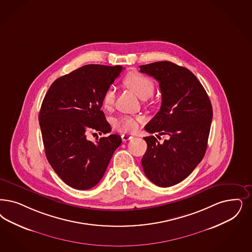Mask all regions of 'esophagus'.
I'll return each instance as SVG.
<instances>
[{"instance_id": "1", "label": "esophagus", "mask_w": 252, "mask_h": 252, "mask_svg": "<svg viewBox=\"0 0 252 252\" xmlns=\"http://www.w3.org/2000/svg\"><path fill=\"white\" fill-rule=\"evenodd\" d=\"M122 140L123 141H127V140H129V139H132L133 137L132 136H129V135H126V134H123L121 136Z\"/></svg>"}]
</instances>
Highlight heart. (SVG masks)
<instances>
[{"mask_svg":"<svg viewBox=\"0 0 252 252\" xmlns=\"http://www.w3.org/2000/svg\"><path fill=\"white\" fill-rule=\"evenodd\" d=\"M125 85L134 91L140 98L145 99L153 95L155 85L152 79L139 72H131L124 81ZM115 101V92L112 87L108 88L102 95V104L105 108H111ZM143 121L141 116L124 115L114 122L115 128L120 132H134L139 127V124Z\"/></svg>","mask_w":252,"mask_h":252,"instance_id":"1","label":"heart"}]
</instances>
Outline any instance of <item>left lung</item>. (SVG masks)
Wrapping results in <instances>:
<instances>
[{
    "instance_id": "1",
    "label": "left lung",
    "mask_w": 252,
    "mask_h": 252,
    "mask_svg": "<svg viewBox=\"0 0 252 252\" xmlns=\"http://www.w3.org/2000/svg\"><path fill=\"white\" fill-rule=\"evenodd\" d=\"M139 68L158 81L162 94L161 108L145 130L169 137L163 143L154 136L144 138L147 151L142 167L157 186H173L186 179L205 156L213 115L211 102L198 79L184 67L160 61Z\"/></svg>"
}]
</instances>
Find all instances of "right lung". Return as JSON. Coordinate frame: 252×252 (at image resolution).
Masks as SVG:
<instances>
[{"label": "right lung", "instance_id": "obj_1", "mask_svg": "<svg viewBox=\"0 0 252 252\" xmlns=\"http://www.w3.org/2000/svg\"><path fill=\"white\" fill-rule=\"evenodd\" d=\"M122 69V66L85 65L57 79L44 95L39 123L45 156L61 180L74 189L96 185L121 144L119 135L95 142L87 135L112 130L100 110L102 95Z\"/></svg>", "mask_w": 252, "mask_h": 252}]
</instances>
